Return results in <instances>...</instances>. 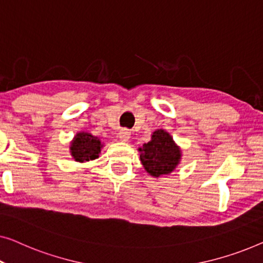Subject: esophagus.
<instances>
[{
    "label": "esophagus",
    "mask_w": 263,
    "mask_h": 263,
    "mask_svg": "<svg viewBox=\"0 0 263 263\" xmlns=\"http://www.w3.org/2000/svg\"><path fill=\"white\" fill-rule=\"evenodd\" d=\"M118 135H119V138L123 140V142H127V140L130 139V137H131V132L128 131L127 128H123V130L119 131Z\"/></svg>",
    "instance_id": "esophagus-1"
}]
</instances>
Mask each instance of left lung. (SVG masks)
<instances>
[{"label": "left lung", "instance_id": "1", "mask_svg": "<svg viewBox=\"0 0 263 263\" xmlns=\"http://www.w3.org/2000/svg\"><path fill=\"white\" fill-rule=\"evenodd\" d=\"M140 161L150 175L161 176L172 173L180 162V149L168 132L157 130L150 142L139 147Z\"/></svg>", "mask_w": 263, "mask_h": 263}]
</instances>
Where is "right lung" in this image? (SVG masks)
Listing matches in <instances>:
<instances>
[{"label": "right lung", "mask_w": 263, "mask_h": 263, "mask_svg": "<svg viewBox=\"0 0 263 263\" xmlns=\"http://www.w3.org/2000/svg\"><path fill=\"white\" fill-rule=\"evenodd\" d=\"M101 147V142L96 137L89 135V133L81 132L75 136L70 150H71V155L75 161L87 162L98 158Z\"/></svg>", "instance_id": "right-lung-1"}]
</instances>
